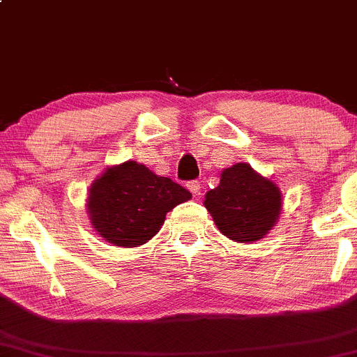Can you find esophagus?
<instances>
[{"label":"esophagus","mask_w":357,"mask_h":357,"mask_svg":"<svg viewBox=\"0 0 357 357\" xmlns=\"http://www.w3.org/2000/svg\"><path fill=\"white\" fill-rule=\"evenodd\" d=\"M188 190H190L195 196H198L199 191H202V184H199L198 179H195V181L188 183Z\"/></svg>","instance_id":"34e87169"}]
</instances>
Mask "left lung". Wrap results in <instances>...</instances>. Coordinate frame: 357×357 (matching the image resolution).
<instances>
[{"label":"left lung","mask_w":357,"mask_h":357,"mask_svg":"<svg viewBox=\"0 0 357 357\" xmlns=\"http://www.w3.org/2000/svg\"><path fill=\"white\" fill-rule=\"evenodd\" d=\"M204 206L225 236L252 243L272 230L280 215L282 196L275 183L238 162L221 173L218 186L206 192Z\"/></svg>","instance_id":"obj_1"}]
</instances>
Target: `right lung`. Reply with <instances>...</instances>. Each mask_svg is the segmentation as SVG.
Here are the masks:
<instances>
[{
  "instance_id": "obj_1",
  "label": "right lung",
  "mask_w": 357,
  "mask_h": 357,
  "mask_svg": "<svg viewBox=\"0 0 357 357\" xmlns=\"http://www.w3.org/2000/svg\"><path fill=\"white\" fill-rule=\"evenodd\" d=\"M191 192L173 179L155 176L136 161L109 167L90 188L89 215L109 243L137 247L162 227L166 213L188 202Z\"/></svg>"
}]
</instances>
